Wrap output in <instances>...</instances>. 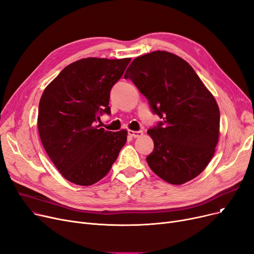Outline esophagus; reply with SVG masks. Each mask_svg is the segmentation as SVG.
<instances>
[{"instance_id": "34e87169", "label": "esophagus", "mask_w": 254, "mask_h": 254, "mask_svg": "<svg viewBox=\"0 0 254 254\" xmlns=\"http://www.w3.org/2000/svg\"><path fill=\"white\" fill-rule=\"evenodd\" d=\"M128 135L133 138H140L143 135L142 130H128Z\"/></svg>"}]
</instances>
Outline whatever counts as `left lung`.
Returning a JSON list of instances; mask_svg holds the SVG:
<instances>
[{
	"label": "left lung",
	"mask_w": 254,
	"mask_h": 254,
	"mask_svg": "<svg viewBox=\"0 0 254 254\" xmlns=\"http://www.w3.org/2000/svg\"><path fill=\"white\" fill-rule=\"evenodd\" d=\"M125 79L133 81L162 118L147 130L154 144L146 158L150 169L172 185L199 175L215 153L220 111L192 66L172 53L156 51L134 59Z\"/></svg>",
	"instance_id": "left-lung-1"
}]
</instances>
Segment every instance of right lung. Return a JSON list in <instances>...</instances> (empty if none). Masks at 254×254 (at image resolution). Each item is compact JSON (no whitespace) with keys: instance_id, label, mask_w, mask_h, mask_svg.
Here are the masks:
<instances>
[{"instance_id":"add662e5","label":"right lung","mask_w":254,"mask_h":254,"mask_svg":"<svg viewBox=\"0 0 254 254\" xmlns=\"http://www.w3.org/2000/svg\"><path fill=\"white\" fill-rule=\"evenodd\" d=\"M130 58H85L75 61L43 91L38 131L48 156L64 178L80 186L101 181L111 169L127 131H109L97 125L110 114V91Z\"/></svg>"}]
</instances>
